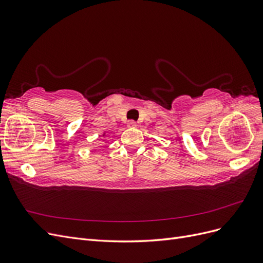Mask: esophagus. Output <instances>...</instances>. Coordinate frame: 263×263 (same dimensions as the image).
<instances>
[{
    "label": "esophagus",
    "mask_w": 263,
    "mask_h": 263,
    "mask_svg": "<svg viewBox=\"0 0 263 263\" xmlns=\"http://www.w3.org/2000/svg\"><path fill=\"white\" fill-rule=\"evenodd\" d=\"M136 126H137V124L134 121H129L128 123H127V127H128V128H135Z\"/></svg>",
    "instance_id": "1"
}]
</instances>
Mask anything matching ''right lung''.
Instances as JSON below:
<instances>
[{
	"mask_svg": "<svg viewBox=\"0 0 263 263\" xmlns=\"http://www.w3.org/2000/svg\"><path fill=\"white\" fill-rule=\"evenodd\" d=\"M103 136H104V134H103Z\"/></svg>",
	"mask_w": 263,
	"mask_h": 263,
	"instance_id": "obj_1",
	"label": "right lung"
}]
</instances>
